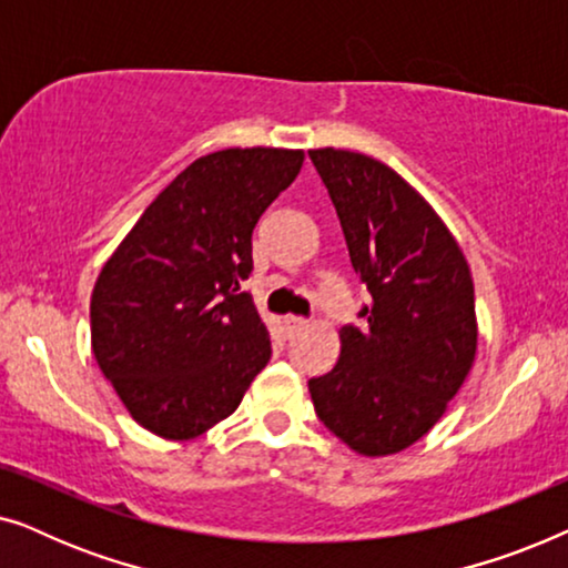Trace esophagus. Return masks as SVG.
Wrapping results in <instances>:
<instances>
[{"mask_svg":"<svg viewBox=\"0 0 568 568\" xmlns=\"http://www.w3.org/2000/svg\"><path fill=\"white\" fill-rule=\"evenodd\" d=\"M305 325H307V321H302V317H294V315L284 317V331H286V336H294V333H300L302 328H305Z\"/></svg>","mask_w":568,"mask_h":568,"instance_id":"1","label":"esophagus"}]
</instances>
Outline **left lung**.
<instances>
[{
	"mask_svg": "<svg viewBox=\"0 0 568 568\" xmlns=\"http://www.w3.org/2000/svg\"><path fill=\"white\" fill-rule=\"evenodd\" d=\"M310 160L372 294L359 328L338 331L336 367L310 379V395L354 453L395 455L439 422L476 359L470 266L429 201L385 162L333 146Z\"/></svg>",
	"mask_w": 568,
	"mask_h": 568,
	"instance_id": "8db88e82",
	"label": "left lung"
}]
</instances>
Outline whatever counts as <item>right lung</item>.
Instances as JSON below:
<instances>
[{
  "instance_id": "obj_1",
  "label": "right lung",
  "mask_w": 568,
  "mask_h": 568,
  "mask_svg": "<svg viewBox=\"0 0 568 568\" xmlns=\"http://www.w3.org/2000/svg\"><path fill=\"white\" fill-rule=\"evenodd\" d=\"M305 152L232 146L193 160L139 216L90 300L98 367L131 418L193 439L240 406L271 359L251 294L253 227Z\"/></svg>"
}]
</instances>
